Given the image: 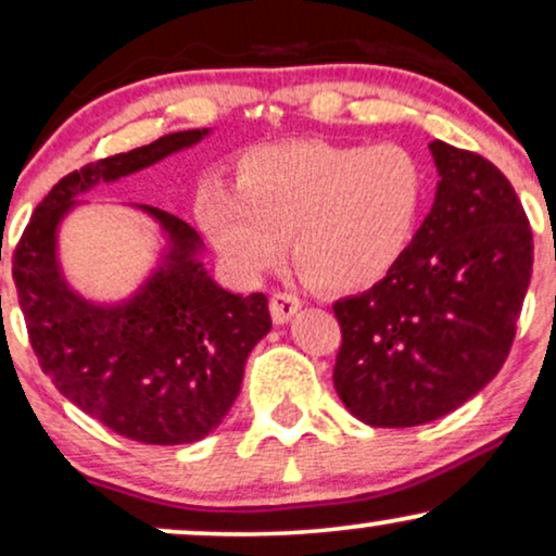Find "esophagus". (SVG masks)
Masks as SVG:
<instances>
[{
	"label": "esophagus",
	"mask_w": 556,
	"mask_h": 556,
	"mask_svg": "<svg viewBox=\"0 0 556 556\" xmlns=\"http://www.w3.org/2000/svg\"><path fill=\"white\" fill-rule=\"evenodd\" d=\"M299 309H301V301L296 293L276 291L270 296V314L276 325H286V321H289Z\"/></svg>",
	"instance_id": "34e87169"
}]
</instances>
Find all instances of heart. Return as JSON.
<instances>
[{
	"label": "heart",
	"mask_w": 556,
	"mask_h": 556,
	"mask_svg": "<svg viewBox=\"0 0 556 556\" xmlns=\"http://www.w3.org/2000/svg\"><path fill=\"white\" fill-rule=\"evenodd\" d=\"M425 201V169L400 143L289 141L237 162L235 190L205 185L195 216L239 276L291 260L325 293L374 286L413 242Z\"/></svg>",
	"instance_id": "b5f03b06"
}]
</instances>
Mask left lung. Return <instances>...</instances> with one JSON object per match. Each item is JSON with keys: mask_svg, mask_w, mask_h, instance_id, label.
<instances>
[{"mask_svg": "<svg viewBox=\"0 0 556 556\" xmlns=\"http://www.w3.org/2000/svg\"><path fill=\"white\" fill-rule=\"evenodd\" d=\"M435 201L400 263L332 306L342 345L334 389L374 428H413L454 413L508 358L531 283L533 235L495 164L430 143Z\"/></svg>", "mask_w": 556, "mask_h": 556, "instance_id": "1", "label": "left lung"}]
</instances>
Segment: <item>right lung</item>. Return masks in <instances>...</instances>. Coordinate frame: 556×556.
Wrapping results in <instances>:
<instances>
[{
	"label": "right lung",
	"instance_id": "right-lung-1",
	"mask_svg": "<svg viewBox=\"0 0 556 556\" xmlns=\"http://www.w3.org/2000/svg\"><path fill=\"white\" fill-rule=\"evenodd\" d=\"M205 136L208 128L167 134L61 177L12 257L20 309L43 374L81 413L149 445L193 443L218 428L242 389L247 355L273 327L265 293L222 289L198 260L203 242L193 226L136 205L162 226L167 250L134 296L94 304L61 273L59 224L94 185L152 167Z\"/></svg>",
	"mask_w": 556,
	"mask_h": 556
}]
</instances>
